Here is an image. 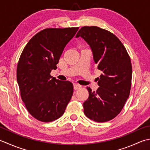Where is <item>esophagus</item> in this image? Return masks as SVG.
<instances>
[{
	"mask_svg": "<svg viewBox=\"0 0 150 150\" xmlns=\"http://www.w3.org/2000/svg\"><path fill=\"white\" fill-rule=\"evenodd\" d=\"M73 87H74V89L75 90H79V89H80L82 87L80 84H73Z\"/></svg>",
	"mask_w": 150,
	"mask_h": 150,
	"instance_id": "1",
	"label": "esophagus"
}]
</instances>
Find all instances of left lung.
Returning <instances> with one entry per match:
<instances>
[{"label":"left lung","mask_w":150,"mask_h":150,"mask_svg":"<svg viewBox=\"0 0 150 150\" xmlns=\"http://www.w3.org/2000/svg\"><path fill=\"white\" fill-rule=\"evenodd\" d=\"M81 36L92 50L93 60L103 72L96 92L87 87L89 97L84 102V113L96 122H105L121 112L129 96L132 65L130 57L118 37L98 26H83Z\"/></svg>","instance_id":"1"}]
</instances>
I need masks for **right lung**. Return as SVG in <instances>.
<instances>
[{"instance_id":"add662e5","label":"right lung","mask_w":150,"mask_h":150,"mask_svg":"<svg viewBox=\"0 0 150 150\" xmlns=\"http://www.w3.org/2000/svg\"><path fill=\"white\" fill-rule=\"evenodd\" d=\"M79 27L43 29L29 40L20 56L17 81L21 98L34 118L54 121L63 115L73 93L70 81L50 75Z\"/></svg>"}]
</instances>
